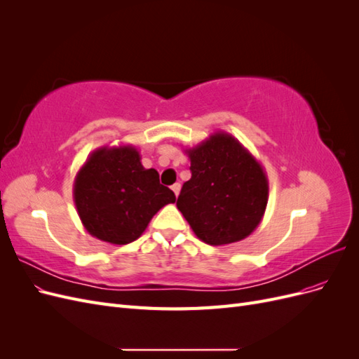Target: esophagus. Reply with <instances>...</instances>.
Returning a JSON list of instances; mask_svg holds the SVG:
<instances>
[{"mask_svg":"<svg viewBox=\"0 0 359 359\" xmlns=\"http://www.w3.org/2000/svg\"><path fill=\"white\" fill-rule=\"evenodd\" d=\"M170 189H172V191H173V193H175V196L178 198L180 190H181V184H180V182H175V184H173V186H172Z\"/></svg>","mask_w":359,"mask_h":359,"instance_id":"34e87169","label":"esophagus"}]
</instances>
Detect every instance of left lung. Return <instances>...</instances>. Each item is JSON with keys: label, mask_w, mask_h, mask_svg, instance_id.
I'll list each match as a JSON object with an SVG mask.
<instances>
[{"label": "left lung", "mask_w": 359, "mask_h": 359, "mask_svg": "<svg viewBox=\"0 0 359 359\" xmlns=\"http://www.w3.org/2000/svg\"><path fill=\"white\" fill-rule=\"evenodd\" d=\"M184 151L191 178L184 182L177 206L194 235L210 245L244 240L266 210L269 186L262 165L226 132Z\"/></svg>", "instance_id": "8db88e82"}]
</instances>
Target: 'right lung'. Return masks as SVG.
<instances>
[{
  "instance_id": "obj_1",
  "label": "right lung",
  "mask_w": 359,
  "mask_h": 359,
  "mask_svg": "<svg viewBox=\"0 0 359 359\" xmlns=\"http://www.w3.org/2000/svg\"><path fill=\"white\" fill-rule=\"evenodd\" d=\"M73 201L90 235L116 245L144 233L158 210L177 201L158 181L156 169H145L133 145L100 147L76 173Z\"/></svg>"
}]
</instances>
